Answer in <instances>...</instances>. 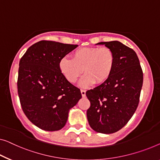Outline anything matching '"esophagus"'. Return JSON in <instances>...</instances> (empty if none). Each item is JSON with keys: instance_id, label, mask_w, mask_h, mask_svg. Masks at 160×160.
<instances>
[{"instance_id": "1", "label": "esophagus", "mask_w": 160, "mask_h": 160, "mask_svg": "<svg viewBox=\"0 0 160 160\" xmlns=\"http://www.w3.org/2000/svg\"><path fill=\"white\" fill-rule=\"evenodd\" d=\"M80 92H81V94H82V97H85V90H80Z\"/></svg>"}]
</instances>
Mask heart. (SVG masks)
I'll return each instance as SVG.
<instances>
[{
	"mask_svg": "<svg viewBox=\"0 0 160 160\" xmlns=\"http://www.w3.org/2000/svg\"><path fill=\"white\" fill-rule=\"evenodd\" d=\"M116 57L108 47H81L72 54V59L62 57L59 70L66 80L75 83L83 72L85 74L80 81L82 88H88L95 82H106L113 72Z\"/></svg>",
	"mask_w": 160,
	"mask_h": 160,
	"instance_id": "heart-1",
	"label": "heart"
}]
</instances>
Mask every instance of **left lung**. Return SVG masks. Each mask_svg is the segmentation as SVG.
<instances>
[{"label":"left lung","instance_id":"obj_1","mask_svg":"<svg viewBox=\"0 0 160 160\" xmlns=\"http://www.w3.org/2000/svg\"><path fill=\"white\" fill-rule=\"evenodd\" d=\"M115 54L113 72L108 80L86 92L90 102L87 111L92 129L112 133L122 128L132 117L139 103L143 72L137 53L118 41L99 42Z\"/></svg>","mask_w":160,"mask_h":160}]
</instances>
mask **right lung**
<instances>
[{
	"label": "right lung",
	"instance_id": "obj_1",
	"mask_svg": "<svg viewBox=\"0 0 160 160\" xmlns=\"http://www.w3.org/2000/svg\"><path fill=\"white\" fill-rule=\"evenodd\" d=\"M77 47L42 40L32 45L20 59L17 88L21 108L41 129L62 128L69 110L82 98L80 90L66 80L58 66L59 59Z\"/></svg>",
	"mask_w": 160,
	"mask_h": 160
}]
</instances>
